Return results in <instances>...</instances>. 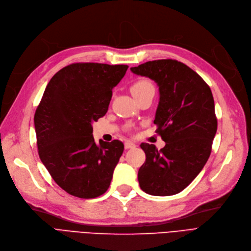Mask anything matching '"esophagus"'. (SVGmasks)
I'll list each match as a JSON object with an SVG mask.
<instances>
[{
    "label": "esophagus",
    "instance_id": "esophagus-1",
    "mask_svg": "<svg viewBox=\"0 0 251 251\" xmlns=\"http://www.w3.org/2000/svg\"><path fill=\"white\" fill-rule=\"evenodd\" d=\"M135 147H136V145L132 142H126L125 143V148L126 149H131V148H135Z\"/></svg>",
    "mask_w": 251,
    "mask_h": 251
}]
</instances>
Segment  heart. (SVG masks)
I'll use <instances>...</instances> for the list:
<instances>
[{
	"mask_svg": "<svg viewBox=\"0 0 251 251\" xmlns=\"http://www.w3.org/2000/svg\"><path fill=\"white\" fill-rule=\"evenodd\" d=\"M151 87H153V85L151 82H149L148 80L140 79L132 84L131 92L134 95V97H137L139 95H141L142 93H144L145 91H147L148 88H151Z\"/></svg>",
	"mask_w": 251,
	"mask_h": 251,
	"instance_id": "obj_1",
	"label": "heart"
}]
</instances>
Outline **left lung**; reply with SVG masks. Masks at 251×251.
Masks as SVG:
<instances>
[{
    "label": "left lung",
    "instance_id": "8db88e82",
    "mask_svg": "<svg viewBox=\"0 0 251 251\" xmlns=\"http://www.w3.org/2000/svg\"><path fill=\"white\" fill-rule=\"evenodd\" d=\"M131 71L154 80L158 86L153 123L166 142L160 150L153 144H141L146 159L138 172L140 187L152 196L176 195L202 171L211 153L217 129L211 89L176 59L147 62Z\"/></svg>",
    "mask_w": 251,
    "mask_h": 251
}]
</instances>
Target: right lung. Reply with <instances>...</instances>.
I'll use <instances>...</instances> for the list:
<instances>
[{
  "label": "right lung",
  "instance_id": "obj_1",
  "mask_svg": "<svg viewBox=\"0 0 251 251\" xmlns=\"http://www.w3.org/2000/svg\"><path fill=\"white\" fill-rule=\"evenodd\" d=\"M128 66L76 63L50 79L34 123L39 156L56 184L81 199L106 193L124 152L118 140L95 142L93 122L108 111Z\"/></svg>",
  "mask_w": 251,
  "mask_h": 251
}]
</instances>
